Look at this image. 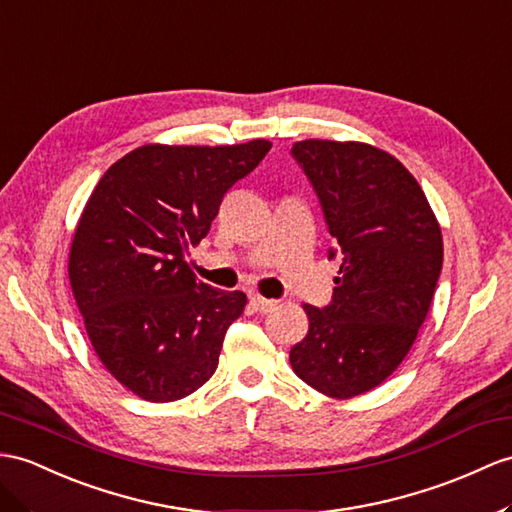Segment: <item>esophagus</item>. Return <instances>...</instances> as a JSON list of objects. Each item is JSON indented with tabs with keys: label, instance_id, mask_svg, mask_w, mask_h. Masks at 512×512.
Instances as JSON below:
<instances>
[{
	"label": "esophagus",
	"instance_id": "1",
	"mask_svg": "<svg viewBox=\"0 0 512 512\" xmlns=\"http://www.w3.org/2000/svg\"><path fill=\"white\" fill-rule=\"evenodd\" d=\"M249 302H252V306L258 310V313H271V310H276L278 306L276 299H265L260 295H252L249 297Z\"/></svg>",
	"mask_w": 512,
	"mask_h": 512
}]
</instances>
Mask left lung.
Here are the masks:
<instances>
[{
	"label": "left lung",
	"instance_id": "8db88e82",
	"mask_svg": "<svg viewBox=\"0 0 512 512\" xmlns=\"http://www.w3.org/2000/svg\"><path fill=\"white\" fill-rule=\"evenodd\" d=\"M319 197L343 263L332 302L304 304L308 334L291 367L319 393L347 400L382 384L413 347L443 267L439 221L400 160L356 141L291 149Z\"/></svg>",
	"mask_w": 512,
	"mask_h": 512
}]
</instances>
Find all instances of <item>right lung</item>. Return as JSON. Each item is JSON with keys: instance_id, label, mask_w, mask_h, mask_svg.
Segmentation results:
<instances>
[{"instance_id": "add662e5", "label": "right lung", "mask_w": 512, "mask_h": 512, "mask_svg": "<svg viewBox=\"0 0 512 512\" xmlns=\"http://www.w3.org/2000/svg\"><path fill=\"white\" fill-rule=\"evenodd\" d=\"M269 149L265 139L136 147L82 210L69 252L73 297L102 365L147 402L182 400L217 369L247 297L199 282L186 254Z\"/></svg>"}]
</instances>
